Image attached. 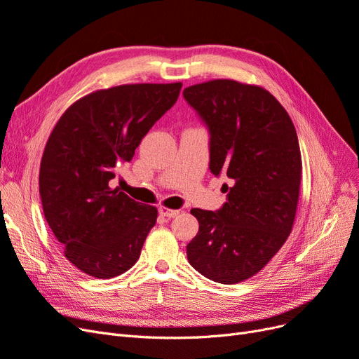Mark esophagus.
Instances as JSON below:
<instances>
[{
    "label": "esophagus",
    "instance_id": "1",
    "mask_svg": "<svg viewBox=\"0 0 359 359\" xmlns=\"http://www.w3.org/2000/svg\"><path fill=\"white\" fill-rule=\"evenodd\" d=\"M158 212L163 217H169V219H172V217H177L180 214L178 210H172V208H168V206H163V205L158 208Z\"/></svg>",
    "mask_w": 359,
    "mask_h": 359
}]
</instances>
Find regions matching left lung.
<instances>
[{
	"label": "left lung",
	"mask_w": 359,
	"mask_h": 359,
	"mask_svg": "<svg viewBox=\"0 0 359 359\" xmlns=\"http://www.w3.org/2000/svg\"><path fill=\"white\" fill-rule=\"evenodd\" d=\"M182 95L210 128L211 172L233 182L224 184L229 193L222 210L190 211L199 232L187 245L189 262L217 283H241L292 232L302 175L297 130L285 107L259 85L214 79Z\"/></svg>",
	"instance_id": "left-lung-1"
}]
</instances>
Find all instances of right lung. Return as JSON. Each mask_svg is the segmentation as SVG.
Wrapping results in <instances>:
<instances>
[{"mask_svg": "<svg viewBox=\"0 0 359 359\" xmlns=\"http://www.w3.org/2000/svg\"><path fill=\"white\" fill-rule=\"evenodd\" d=\"M181 86L128 83L97 90L76 100L53 127L40 163L43 214L64 256L82 273L112 278L137 262L157 208L109 182L175 104Z\"/></svg>", "mask_w": 359, "mask_h": 359, "instance_id": "obj_1", "label": "right lung"}]
</instances>
